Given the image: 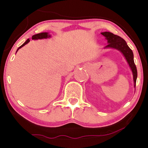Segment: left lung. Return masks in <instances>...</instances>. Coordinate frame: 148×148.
Masks as SVG:
<instances>
[{
    "label": "left lung",
    "instance_id": "left-lung-1",
    "mask_svg": "<svg viewBox=\"0 0 148 148\" xmlns=\"http://www.w3.org/2000/svg\"><path fill=\"white\" fill-rule=\"evenodd\" d=\"M106 38L108 42V44L105 48H112L120 51L123 54L132 71L133 75V82H134V87L136 86V80L137 77V68L135 66L134 60H133V53L131 48L127 45V42L120 36L114 35V34L109 32H104L101 33Z\"/></svg>",
    "mask_w": 148,
    "mask_h": 148
}]
</instances>
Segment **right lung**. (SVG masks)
I'll return each instance as SVG.
<instances>
[{"mask_svg":"<svg viewBox=\"0 0 148 148\" xmlns=\"http://www.w3.org/2000/svg\"><path fill=\"white\" fill-rule=\"evenodd\" d=\"M50 36L48 34V33L47 32H42V33H40V34H35V35H34L32 36V40H38V39H44V38H50ZM30 41L29 39H27L26 41L24 42V43L22 44L21 46H19V48H17V52L18 51V50L19 49V48H21L23 47V46H25V44H27V43H29Z\"/></svg>","mask_w":148,"mask_h":148,"instance_id":"1","label":"right lung"}]
</instances>
